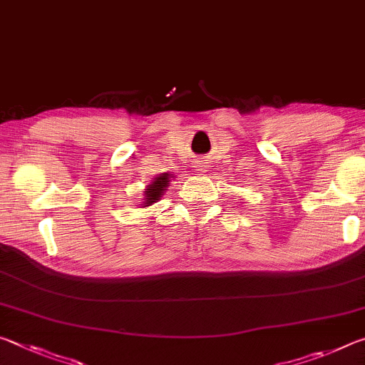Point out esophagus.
<instances>
[{"label": "esophagus", "instance_id": "esophagus-1", "mask_svg": "<svg viewBox=\"0 0 365 365\" xmlns=\"http://www.w3.org/2000/svg\"><path fill=\"white\" fill-rule=\"evenodd\" d=\"M197 170H200V174H205V172L211 168V165H209V163L207 160H197Z\"/></svg>", "mask_w": 365, "mask_h": 365}]
</instances>
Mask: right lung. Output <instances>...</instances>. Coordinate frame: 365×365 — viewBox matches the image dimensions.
Wrapping results in <instances>:
<instances>
[{
  "instance_id": "right-lung-1",
  "label": "right lung",
  "mask_w": 365,
  "mask_h": 365,
  "mask_svg": "<svg viewBox=\"0 0 365 365\" xmlns=\"http://www.w3.org/2000/svg\"><path fill=\"white\" fill-rule=\"evenodd\" d=\"M172 177H174V174H169V172L168 174H159L154 177L151 183L143 191V205H141V207H148L154 205V202H158L160 196L164 195V191L168 190Z\"/></svg>"
}]
</instances>
